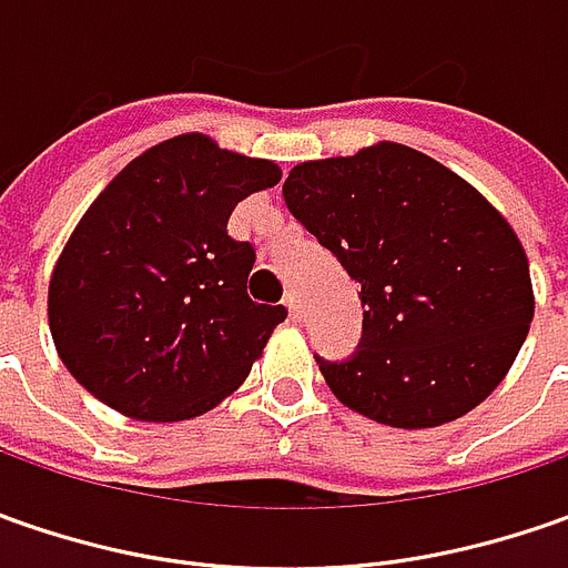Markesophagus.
Masks as SVG:
<instances>
[{
	"label": "esophagus",
	"mask_w": 568,
	"mask_h": 568,
	"mask_svg": "<svg viewBox=\"0 0 568 568\" xmlns=\"http://www.w3.org/2000/svg\"><path fill=\"white\" fill-rule=\"evenodd\" d=\"M284 306H287V316L294 318V322H300V316H303V310H300V296H296L294 291L284 296Z\"/></svg>",
	"instance_id": "34e87169"
}]
</instances>
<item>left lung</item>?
Here are the masks:
<instances>
[{"mask_svg":"<svg viewBox=\"0 0 568 568\" xmlns=\"http://www.w3.org/2000/svg\"><path fill=\"white\" fill-rule=\"evenodd\" d=\"M284 202L361 284L357 351L316 357L341 404L424 429L468 414L503 382L535 294L515 230L477 189L414 148L382 142L296 164Z\"/></svg>","mask_w":568,"mask_h":568,"instance_id":"obj_1","label":"left lung"}]
</instances>
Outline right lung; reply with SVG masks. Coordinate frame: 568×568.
Here are the masks:
<instances>
[{"label": "right lung", "instance_id": "add662e5", "mask_svg": "<svg viewBox=\"0 0 568 568\" xmlns=\"http://www.w3.org/2000/svg\"><path fill=\"white\" fill-rule=\"evenodd\" d=\"M277 180L272 161L180 135L100 192L50 281L55 351L94 398L166 424L205 414L250 376L287 310L246 294L255 250L227 221Z\"/></svg>", "mask_w": 568, "mask_h": 568}]
</instances>
